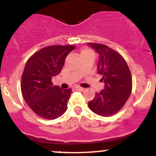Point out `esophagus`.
<instances>
[{"instance_id": "obj_1", "label": "esophagus", "mask_w": 156, "mask_h": 156, "mask_svg": "<svg viewBox=\"0 0 156 156\" xmlns=\"http://www.w3.org/2000/svg\"><path fill=\"white\" fill-rule=\"evenodd\" d=\"M76 90L80 91V92H83V91H84V89L82 88V87H76Z\"/></svg>"}]
</instances>
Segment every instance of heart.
I'll list each match as a JSON object with an SVG mask.
<instances>
[{
	"label": "heart",
	"instance_id": "1",
	"mask_svg": "<svg viewBox=\"0 0 156 156\" xmlns=\"http://www.w3.org/2000/svg\"><path fill=\"white\" fill-rule=\"evenodd\" d=\"M80 57L85 56V55H94L93 52L91 51V50L88 49V48H83V49L81 50L80 51Z\"/></svg>",
	"mask_w": 156,
	"mask_h": 156
}]
</instances>
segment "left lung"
I'll list each match as a JSON object with an SVG mask.
<instances>
[{"instance_id":"8db88e82","label":"left lung","mask_w":156,"mask_h":156,"mask_svg":"<svg viewBox=\"0 0 156 156\" xmlns=\"http://www.w3.org/2000/svg\"><path fill=\"white\" fill-rule=\"evenodd\" d=\"M99 55L98 74L103 78L104 89L96 92L89 102L90 110L102 117H110L119 112L129 98L132 90V78L129 67L117 52L102 44L88 43Z\"/></svg>"}]
</instances>
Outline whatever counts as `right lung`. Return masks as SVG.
<instances>
[{
	"label": "right lung",
	"mask_w": 156,
	"mask_h": 156,
	"mask_svg": "<svg viewBox=\"0 0 156 156\" xmlns=\"http://www.w3.org/2000/svg\"><path fill=\"white\" fill-rule=\"evenodd\" d=\"M73 45H52L34 53L27 61L22 78L21 92L27 105L36 114L46 119L61 117L67 109L70 88L53 85L52 78L61 73Z\"/></svg>",
	"instance_id": "1"
}]
</instances>
